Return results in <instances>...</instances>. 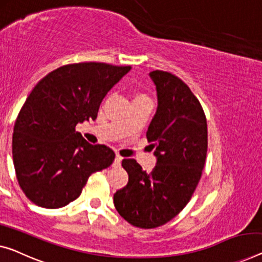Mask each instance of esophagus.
Listing matches in <instances>:
<instances>
[{"label": "esophagus", "instance_id": "1", "mask_svg": "<svg viewBox=\"0 0 262 262\" xmlns=\"http://www.w3.org/2000/svg\"><path fill=\"white\" fill-rule=\"evenodd\" d=\"M121 161H122V156H121V155H119V154H116V155H115V160H114V163H115V165H120V163H121Z\"/></svg>", "mask_w": 262, "mask_h": 262}]
</instances>
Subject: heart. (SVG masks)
Instances as JSON below:
<instances>
[{
    "instance_id": "1",
    "label": "heart",
    "mask_w": 262,
    "mask_h": 262,
    "mask_svg": "<svg viewBox=\"0 0 262 262\" xmlns=\"http://www.w3.org/2000/svg\"><path fill=\"white\" fill-rule=\"evenodd\" d=\"M135 99H147V97L144 96V95H138V96L135 97Z\"/></svg>"
}]
</instances>
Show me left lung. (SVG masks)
<instances>
[{"mask_svg":"<svg viewBox=\"0 0 262 262\" xmlns=\"http://www.w3.org/2000/svg\"><path fill=\"white\" fill-rule=\"evenodd\" d=\"M158 107L147 130L156 165L149 173L134 159L122 167L128 183L114 194V206L127 222L155 228L177 216L192 198L207 155V121L200 102L173 74L149 73Z\"/></svg>","mask_w":262,"mask_h":262,"instance_id":"8db88e82","label":"left lung"}]
</instances>
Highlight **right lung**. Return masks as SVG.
<instances>
[{"instance_id": "obj_1", "label": "right lung", "mask_w": 262, "mask_h": 262, "mask_svg": "<svg viewBox=\"0 0 262 262\" xmlns=\"http://www.w3.org/2000/svg\"><path fill=\"white\" fill-rule=\"evenodd\" d=\"M132 67L84 62L60 67L31 91L14 126L13 161L18 185L31 202L61 208L80 196L88 178L115 154L93 146L75 130L95 120L108 92Z\"/></svg>"}]
</instances>
